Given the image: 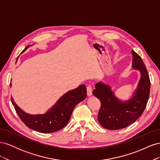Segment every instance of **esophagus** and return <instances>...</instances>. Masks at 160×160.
<instances>
[{
	"label": "esophagus",
	"mask_w": 160,
	"mask_h": 160,
	"mask_svg": "<svg viewBox=\"0 0 160 160\" xmlns=\"http://www.w3.org/2000/svg\"><path fill=\"white\" fill-rule=\"evenodd\" d=\"M87 93H88V96H91L92 95V88L90 85L87 88Z\"/></svg>",
	"instance_id": "1"
}]
</instances>
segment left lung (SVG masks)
Instances as JSON below:
<instances>
[{"instance_id":"1","label":"left lung","mask_w":160,"mask_h":160,"mask_svg":"<svg viewBox=\"0 0 160 160\" xmlns=\"http://www.w3.org/2000/svg\"><path fill=\"white\" fill-rule=\"evenodd\" d=\"M132 68L138 70L141 77L131 98L122 101L115 95L111 87L103 82L95 84L93 95L101 101L98 121L101 126L118 130L129 126L143 113L149 96L150 80L141 57L132 51Z\"/></svg>"}]
</instances>
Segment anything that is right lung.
<instances>
[{
	"instance_id": "1",
	"label": "right lung",
	"mask_w": 160,
	"mask_h": 160,
	"mask_svg": "<svg viewBox=\"0 0 160 160\" xmlns=\"http://www.w3.org/2000/svg\"><path fill=\"white\" fill-rule=\"evenodd\" d=\"M28 47L27 46L22 52L25 51ZM11 85V83L10 86ZM86 97V86L81 85L77 88L67 92L61 97L45 113L37 115L25 113L14 102L12 97L11 101L19 118L28 128L38 132L48 133L57 132L63 128L68 123L75 106L83 101Z\"/></svg>"
}]
</instances>
